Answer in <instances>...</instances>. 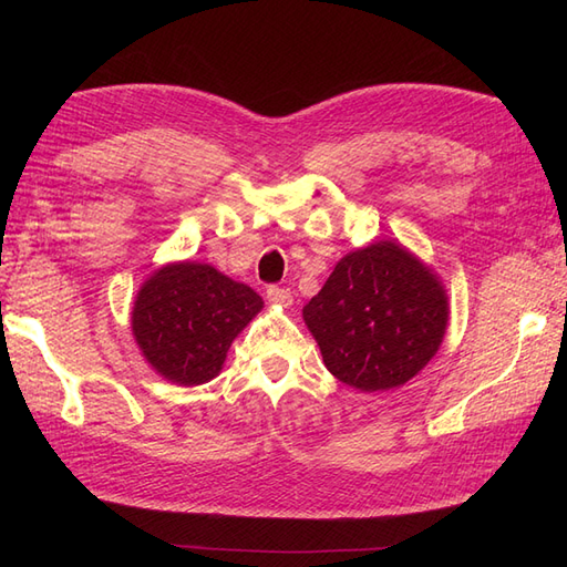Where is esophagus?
<instances>
[{"label":"esophagus","instance_id":"1","mask_svg":"<svg viewBox=\"0 0 567 567\" xmlns=\"http://www.w3.org/2000/svg\"><path fill=\"white\" fill-rule=\"evenodd\" d=\"M267 300L274 302V305L288 307V305H293V293H290L288 288H281V286H269L267 288Z\"/></svg>","mask_w":567,"mask_h":567}]
</instances>
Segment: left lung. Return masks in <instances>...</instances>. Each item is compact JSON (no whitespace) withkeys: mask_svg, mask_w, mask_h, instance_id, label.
Listing matches in <instances>:
<instances>
[{"mask_svg":"<svg viewBox=\"0 0 567 567\" xmlns=\"http://www.w3.org/2000/svg\"><path fill=\"white\" fill-rule=\"evenodd\" d=\"M323 364L350 388L404 385L431 362L447 329V296L402 246L379 241L342 257L302 310Z\"/></svg>","mask_w":567,"mask_h":567,"instance_id":"1","label":"left lung"}]
</instances>
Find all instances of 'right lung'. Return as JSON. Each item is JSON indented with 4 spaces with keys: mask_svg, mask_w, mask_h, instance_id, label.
I'll use <instances>...</instances> for the list:
<instances>
[{
    "mask_svg": "<svg viewBox=\"0 0 567 567\" xmlns=\"http://www.w3.org/2000/svg\"><path fill=\"white\" fill-rule=\"evenodd\" d=\"M262 310V298L210 265L177 262L142 286L132 333L146 362L179 385L208 383L234 338Z\"/></svg>",
    "mask_w": 567,
    "mask_h": 567,
    "instance_id": "obj_1",
    "label": "right lung"
}]
</instances>
